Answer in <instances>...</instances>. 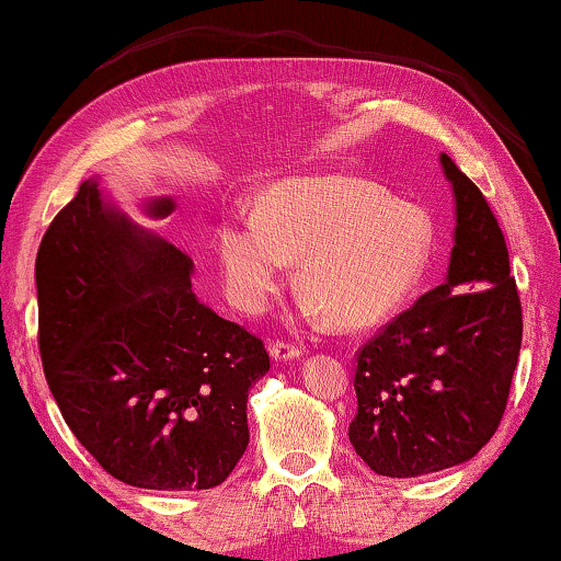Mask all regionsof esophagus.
Wrapping results in <instances>:
<instances>
[{
    "label": "esophagus",
    "mask_w": 561,
    "mask_h": 561,
    "mask_svg": "<svg viewBox=\"0 0 561 561\" xmlns=\"http://www.w3.org/2000/svg\"><path fill=\"white\" fill-rule=\"evenodd\" d=\"M270 355L274 363H287V360H297V357H302V347L297 345H289V342H272L270 347Z\"/></svg>",
    "instance_id": "1"
}]
</instances>
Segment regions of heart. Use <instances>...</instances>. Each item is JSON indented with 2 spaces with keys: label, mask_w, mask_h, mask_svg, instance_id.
<instances>
[{
  "label": "heart",
  "mask_w": 561,
  "mask_h": 561,
  "mask_svg": "<svg viewBox=\"0 0 561 561\" xmlns=\"http://www.w3.org/2000/svg\"><path fill=\"white\" fill-rule=\"evenodd\" d=\"M433 224L421 206L373 183L299 175L270 188L254 211L233 206L216 231L227 295L241 312H264L299 260L302 314L367 324L388 314L423 277Z\"/></svg>",
  "instance_id": "obj_1"
}]
</instances>
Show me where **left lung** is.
Wrapping results in <instances>:
<instances>
[{
    "label": "left lung",
    "instance_id": "obj_1",
    "mask_svg": "<svg viewBox=\"0 0 561 561\" xmlns=\"http://www.w3.org/2000/svg\"><path fill=\"white\" fill-rule=\"evenodd\" d=\"M438 161L456 219L446 282L357 355L350 443L390 479L436 473L479 454L506 411L522 350V302L496 216L446 153Z\"/></svg>",
    "mask_w": 561,
    "mask_h": 561
}]
</instances>
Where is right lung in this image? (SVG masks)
I'll return each instance as SVG.
<instances>
[{
	"label": "right lung",
	"mask_w": 561,
	"mask_h": 561,
	"mask_svg": "<svg viewBox=\"0 0 561 561\" xmlns=\"http://www.w3.org/2000/svg\"><path fill=\"white\" fill-rule=\"evenodd\" d=\"M171 196L140 214L165 219ZM194 262L133 221L100 175L42 237L35 282L47 386L88 454L136 489L227 481L249 446V388L270 355L191 289Z\"/></svg>",
	"instance_id": "add662e5"
}]
</instances>
